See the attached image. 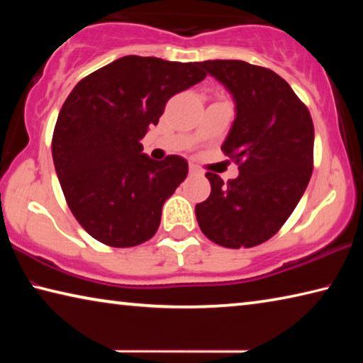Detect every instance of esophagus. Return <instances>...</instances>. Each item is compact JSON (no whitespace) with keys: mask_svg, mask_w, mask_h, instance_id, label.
I'll return each instance as SVG.
<instances>
[{"mask_svg":"<svg viewBox=\"0 0 363 363\" xmlns=\"http://www.w3.org/2000/svg\"><path fill=\"white\" fill-rule=\"evenodd\" d=\"M189 169H190V173H192V174H200L201 173V169L196 167V164H194V163H190Z\"/></svg>","mask_w":363,"mask_h":363,"instance_id":"esophagus-1","label":"esophagus"}]
</instances>
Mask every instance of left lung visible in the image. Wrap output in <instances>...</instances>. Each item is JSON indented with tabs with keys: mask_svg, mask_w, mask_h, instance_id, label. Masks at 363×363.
Listing matches in <instances>:
<instances>
[{
	"mask_svg": "<svg viewBox=\"0 0 363 363\" xmlns=\"http://www.w3.org/2000/svg\"><path fill=\"white\" fill-rule=\"evenodd\" d=\"M199 65L224 84L235 120L220 149L238 177L206 173L211 194L195 206L201 232L225 248H251L279 232L309 184L314 125L307 107L277 73L243 60Z\"/></svg>",
	"mask_w": 363,
	"mask_h": 363,
	"instance_id": "1",
	"label": "left lung"
}]
</instances>
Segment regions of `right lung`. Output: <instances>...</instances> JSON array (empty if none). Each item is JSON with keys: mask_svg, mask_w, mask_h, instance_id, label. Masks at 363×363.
Segmentation results:
<instances>
[{"mask_svg": "<svg viewBox=\"0 0 363 363\" xmlns=\"http://www.w3.org/2000/svg\"><path fill=\"white\" fill-rule=\"evenodd\" d=\"M205 77L199 62L125 56L67 97L52 134L54 168L73 216L96 240L128 248L155 235L189 164L177 155L152 160L140 139L169 97Z\"/></svg>", "mask_w": 363, "mask_h": 363, "instance_id": "obj_1", "label": "right lung"}]
</instances>
